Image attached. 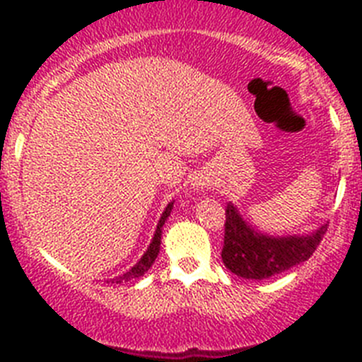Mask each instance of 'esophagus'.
<instances>
[{
	"mask_svg": "<svg viewBox=\"0 0 362 362\" xmlns=\"http://www.w3.org/2000/svg\"><path fill=\"white\" fill-rule=\"evenodd\" d=\"M206 179H203V177H197V179H194V183H192V188H194V190H203L204 187H206Z\"/></svg>",
	"mask_w": 362,
	"mask_h": 362,
	"instance_id": "obj_1",
	"label": "esophagus"
}]
</instances>
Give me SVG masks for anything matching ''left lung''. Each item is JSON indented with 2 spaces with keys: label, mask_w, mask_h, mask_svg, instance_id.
Here are the masks:
<instances>
[{
  "label": "left lung",
  "mask_w": 362,
  "mask_h": 362,
  "mask_svg": "<svg viewBox=\"0 0 362 362\" xmlns=\"http://www.w3.org/2000/svg\"><path fill=\"white\" fill-rule=\"evenodd\" d=\"M328 226L321 225L306 235H268L259 232L239 214L233 203L226 204L223 263L232 274L245 279H268L296 264L308 261Z\"/></svg>",
  "instance_id": "1"
}]
</instances>
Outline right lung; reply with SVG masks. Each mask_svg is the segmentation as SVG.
<instances>
[{
  "label": "right lung",
  "mask_w": 362,
  "mask_h": 362,
  "mask_svg": "<svg viewBox=\"0 0 362 362\" xmlns=\"http://www.w3.org/2000/svg\"><path fill=\"white\" fill-rule=\"evenodd\" d=\"M172 206H174V201H170V203L166 204L165 212L161 214V219H159V223H158V228H156V233H153L152 241H150L148 248H146V252L143 254V257L139 259V261H137V263L134 264V267L130 268L129 272H124V274H121V276H117V277H114V279L107 281V283L123 284V283H129V281L139 279L141 276H145V272H148V268L152 267L153 261H156V257H158V254H159V248H161L163 225H165V221L168 219V216H170Z\"/></svg>",
  "instance_id": "1"
}]
</instances>
